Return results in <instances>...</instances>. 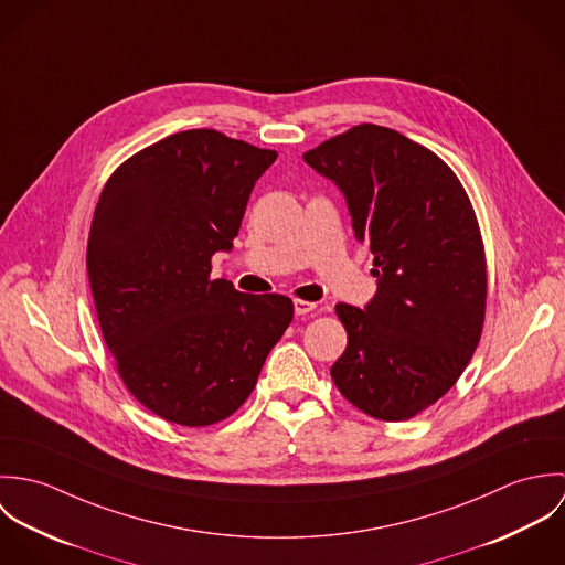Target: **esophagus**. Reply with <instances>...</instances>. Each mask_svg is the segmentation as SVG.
<instances>
[{
  "label": "esophagus",
  "mask_w": 565,
  "mask_h": 565,
  "mask_svg": "<svg viewBox=\"0 0 565 565\" xmlns=\"http://www.w3.org/2000/svg\"><path fill=\"white\" fill-rule=\"evenodd\" d=\"M316 302H307V300H294V311L296 316H307L311 311H316Z\"/></svg>",
  "instance_id": "1"
}]
</instances>
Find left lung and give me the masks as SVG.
I'll return each mask as SVG.
<instances>
[{
    "instance_id": "obj_1",
    "label": "left lung",
    "mask_w": 565,
    "mask_h": 565,
    "mask_svg": "<svg viewBox=\"0 0 565 565\" xmlns=\"http://www.w3.org/2000/svg\"><path fill=\"white\" fill-rule=\"evenodd\" d=\"M302 159L337 184L374 254V298L334 307L348 345L330 376L363 413L403 422L437 403L479 345L487 271L475 209L446 162L392 128L354 126Z\"/></svg>"
}]
</instances>
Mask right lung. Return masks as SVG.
<instances>
[{"mask_svg": "<svg viewBox=\"0 0 565 565\" xmlns=\"http://www.w3.org/2000/svg\"><path fill=\"white\" fill-rule=\"evenodd\" d=\"M276 157L217 130H184L124 162L99 195L86 247L99 328L130 394L167 422L233 415L294 320L285 296L209 278Z\"/></svg>", "mask_w": 565, "mask_h": 565, "instance_id": "add662e5", "label": "right lung"}]
</instances>
